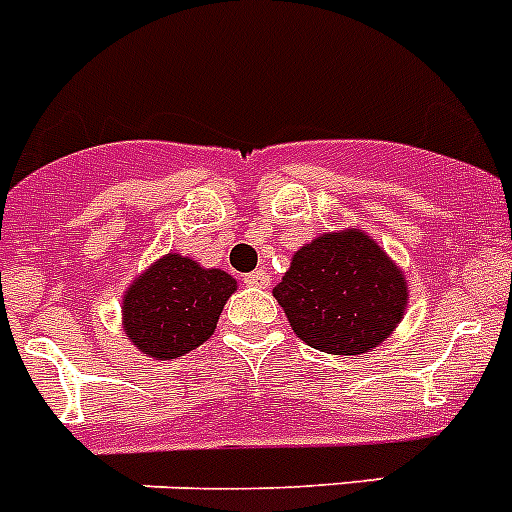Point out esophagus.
Wrapping results in <instances>:
<instances>
[{
	"instance_id": "obj_1",
	"label": "esophagus",
	"mask_w": 512,
	"mask_h": 512,
	"mask_svg": "<svg viewBox=\"0 0 512 512\" xmlns=\"http://www.w3.org/2000/svg\"><path fill=\"white\" fill-rule=\"evenodd\" d=\"M243 284H246V287L266 289V287H269V274H266L264 269H256V271H251V274H246V277H243Z\"/></svg>"
}]
</instances>
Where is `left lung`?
Segmentation results:
<instances>
[{"mask_svg": "<svg viewBox=\"0 0 512 512\" xmlns=\"http://www.w3.org/2000/svg\"><path fill=\"white\" fill-rule=\"evenodd\" d=\"M274 297L307 346L356 356L395 330L408 284L369 235L346 230L302 246Z\"/></svg>", "mask_w": 512, "mask_h": 512, "instance_id": "left-lung-1", "label": "left lung"}]
</instances>
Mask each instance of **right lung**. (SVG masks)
Instances as JSON below:
<instances>
[{"label":"right lung","mask_w":512,"mask_h":512,"mask_svg":"<svg viewBox=\"0 0 512 512\" xmlns=\"http://www.w3.org/2000/svg\"><path fill=\"white\" fill-rule=\"evenodd\" d=\"M233 292L230 274L169 253L128 289L122 302L125 333L153 359H176L212 336Z\"/></svg>","instance_id":"1"}]
</instances>
